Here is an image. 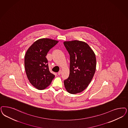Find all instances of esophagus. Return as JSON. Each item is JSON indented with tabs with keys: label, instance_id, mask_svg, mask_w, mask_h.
Returning <instances> with one entry per match:
<instances>
[{
	"label": "esophagus",
	"instance_id": "1",
	"mask_svg": "<svg viewBox=\"0 0 128 128\" xmlns=\"http://www.w3.org/2000/svg\"><path fill=\"white\" fill-rule=\"evenodd\" d=\"M62 70H60L58 72V75H60L61 74H62Z\"/></svg>",
	"mask_w": 128,
	"mask_h": 128
}]
</instances>
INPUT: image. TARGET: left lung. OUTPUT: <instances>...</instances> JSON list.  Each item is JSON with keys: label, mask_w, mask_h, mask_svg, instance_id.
<instances>
[{"label": "left lung", "mask_w": 128, "mask_h": 128, "mask_svg": "<svg viewBox=\"0 0 128 128\" xmlns=\"http://www.w3.org/2000/svg\"><path fill=\"white\" fill-rule=\"evenodd\" d=\"M64 44L70 55V73L64 81L65 88L71 94L81 93L88 86L95 73L96 55L83 41H65Z\"/></svg>", "instance_id": "8db88e82"}]
</instances>
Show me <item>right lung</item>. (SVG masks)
I'll return each instance as SVG.
<instances>
[{"mask_svg":"<svg viewBox=\"0 0 128 128\" xmlns=\"http://www.w3.org/2000/svg\"><path fill=\"white\" fill-rule=\"evenodd\" d=\"M58 41L48 38L36 40L28 48L24 57V67L27 78L34 87L44 90L55 77L49 70L46 56Z\"/></svg>","mask_w":128,"mask_h":128,"instance_id":"add662e5","label":"right lung"}]
</instances>
